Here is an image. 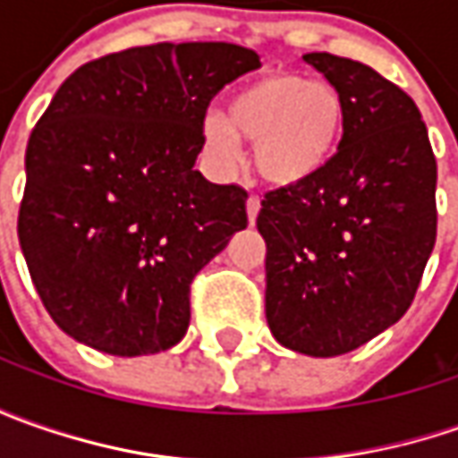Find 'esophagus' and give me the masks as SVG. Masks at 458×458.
Instances as JSON below:
<instances>
[{"instance_id":"obj_1","label":"esophagus","mask_w":458,"mask_h":458,"mask_svg":"<svg viewBox=\"0 0 458 458\" xmlns=\"http://www.w3.org/2000/svg\"><path fill=\"white\" fill-rule=\"evenodd\" d=\"M257 214H259V199L250 196V199H247V221H250V224H255Z\"/></svg>"}]
</instances>
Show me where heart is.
<instances>
[{"label":"heart","mask_w":458,"mask_h":458,"mask_svg":"<svg viewBox=\"0 0 458 458\" xmlns=\"http://www.w3.org/2000/svg\"><path fill=\"white\" fill-rule=\"evenodd\" d=\"M344 127L339 94L318 81L275 73L244 86L229 114L208 112L201 134L208 152L232 165L239 137L252 142V167L273 188H295L316 178L334 157Z\"/></svg>","instance_id":"b5f03b06"}]
</instances>
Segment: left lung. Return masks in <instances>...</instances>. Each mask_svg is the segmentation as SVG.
<instances>
[{
  "label": "left lung",
  "instance_id": "1",
  "mask_svg": "<svg viewBox=\"0 0 458 458\" xmlns=\"http://www.w3.org/2000/svg\"><path fill=\"white\" fill-rule=\"evenodd\" d=\"M344 104L328 165L257 214L265 316L285 349L339 357L403 318L436 244V157L415 101L360 61L306 53Z\"/></svg>",
  "mask_w": 458,
  "mask_h": 458
}]
</instances>
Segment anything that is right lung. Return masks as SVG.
Wrapping results in <instances>:
<instances>
[{"label": "right lung", "mask_w": 458, "mask_h": 458, "mask_svg": "<svg viewBox=\"0 0 458 458\" xmlns=\"http://www.w3.org/2000/svg\"><path fill=\"white\" fill-rule=\"evenodd\" d=\"M259 68L234 43H157L81 65L25 152L20 250L50 318L114 357L188 331L191 280L247 226V193L196 170L226 83Z\"/></svg>", "instance_id": "obj_1"}]
</instances>
